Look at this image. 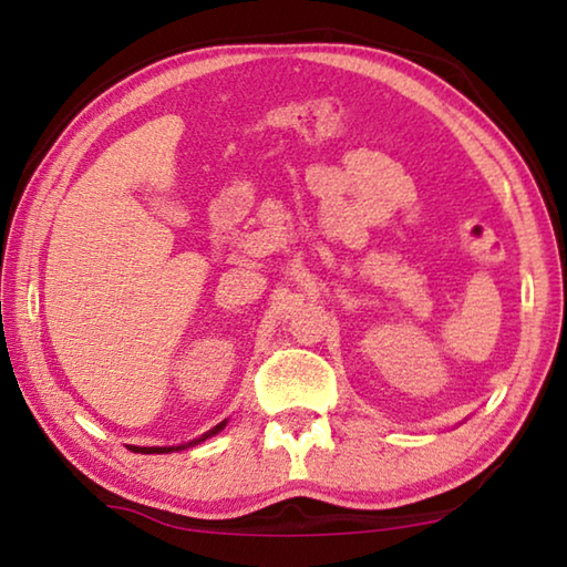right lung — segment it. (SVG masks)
<instances>
[{
	"mask_svg": "<svg viewBox=\"0 0 567 567\" xmlns=\"http://www.w3.org/2000/svg\"><path fill=\"white\" fill-rule=\"evenodd\" d=\"M225 425H227V420H223V422H219V425H215L213 430H207V433H203V435L195 437V440H189V443H182V445H165V447H140V445H127V447L132 450V453H142V455H165V453H179V450L195 447V445H199V443H205V440L215 437L217 433H223Z\"/></svg>",
	"mask_w": 567,
	"mask_h": 567,
	"instance_id": "obj_1",
	"label": "right lung"
}]
</instances>
